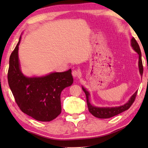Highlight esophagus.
I'll return each mask as SVG.
<instances>
[{
    "instance_id": "34e87169",
    "label": "esophagus",
    "mask_w": 148,
    "mask_h": 148,
    "mask_svg": "<svg viewBox=\"0 0 148 148\" xmlns=\"http://www.w3.org/2000/svg\"><path fill=\"white\" fill-rule=\"evenodd\" d=\"M72 76H73L74 77H77L79 75V72L78 71H76V70H75V71H72Z\"/></svg>"
}]
</instances>
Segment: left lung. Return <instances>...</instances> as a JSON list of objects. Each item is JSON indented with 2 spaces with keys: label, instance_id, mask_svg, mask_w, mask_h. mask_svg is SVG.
Wrapping results in <instances>:
<instances>
[{
  "label": "left lung",
  "instance_id": "8db88e82",
  "mask_svg": "<svg viewBox=\"0 0 148 148\" xmlns=\"http://www.w3.org/2000/svg\"><path fill=\"white\" fill-rule=\"evenodd\" d=\"M131 46L133 49L134 50L136 53L138 54V68H139V72L140 74L142 76L143 74V65H142V54L141 51H140V47L138 44L134 37H132L131 40ZM82 89L85 92L86 95L87 99V106H88V109L90 113H91L92 116L95 117H98V118L101 119H106L110 118L113 116H116L119 114L122 113L123 112L125 111V110H128L131 105L133 103L136 96L137 95V91L134 92V93L132 95L131 98L129 100V101L125 103V104L122 105V106H116V107H97L92 105L90 103L89 101V97L90 94L88 91H87L86 89H85L84 87H82Z\"/></svg>",
  "mask_w": 148,
  "mask_h": 148
}]
</instances>
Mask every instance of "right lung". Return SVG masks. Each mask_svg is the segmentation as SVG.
Instances as JSON below:
<instances>
[{"mask_svg": "<svg viewBox=\"0 0 148 148\" xmlns=\"http://www.w3.org/2000/svg\"><path fill=\"white\" fill-rule=\"evenodd\" d=\"M18 43L10 57L8 81L15 101L23 113L40 121H50L61 112V93L73 83L72 71L27 77L20 69Z\"/></svg>", "mask_w": 148, "mask_h": 148, "instance_id": "right-lung-1", "label": "right lung"}]
</instances>
